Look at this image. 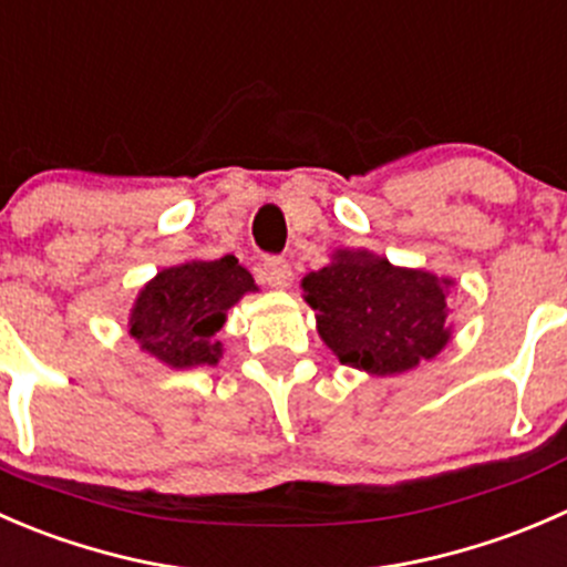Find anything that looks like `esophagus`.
Segmentation results:
<instances>
[{
  "label": "esophagus",
  "mask_w": 567,
  "mask_h": 567,
  "mask_svg": "<svg viewBox=\"0 0 567 567\" xmlns=\"http://www.w3.org/2000/svg\"><path fill=\"white\" fill-rule=\"evenodd\" d=\"M259 278L272 289H286L291 281V267L281 256H267L259 267Z\"/></svg>",
  "instance_id": "esophagus-1"
}]
</instances>
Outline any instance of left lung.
<instances>
[{"instance_id": "1", "label": "left lung", "mask_w": 567, "mask_h": 567, "mask_svg": "<svg viewBox=\"0 0 567 567\" xmlns=\"http://www.w3.org/2000/svg\"><path fill=\"white\" fill-rule=\"evenodd\" d=\"M446 286L363 250H339L328 267L302 278L324 344L341 363L372 374L408 372L444 350Z\"/></svg>"}]
</instances>
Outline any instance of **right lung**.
I'll return each instance as SVG.
<instances>
[{
	"mask_svg": "<svg viewBox=\"0 0 567 567\" xmlns=\"http://www.w3.org/2000/svg\"><path fill=\"white\" fill-rule=\"evenodd\" d=\"M254 289V278L234 256L162 270L134 302L132 336L167 367H215L223 355L215 336L228 308Z\"/></svg>",
	"mask_w": 567,
	"mask_h": 567,
	"instance_id": "1",
	"label": "right lung"
}]
</instances>
